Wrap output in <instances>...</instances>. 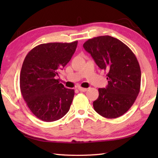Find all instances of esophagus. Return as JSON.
Listing matches in <instances>:
<instances>
[{
	"mask_svg": "<svg viewBox=\"0 0 158 158\" xmlns=\"http://www.w3.org/2000/svg\"><path fill=\"white\" fill-rule=\"evenodd\" d=\"M78 90L79 91H81V92H85L87 91V89H85V88H81V87H79L78 88Z\"/></svg>",
	"mask_w": 158,
	"mask_h": 158,
	"instance_id": "esophagus-1",
	"label": "esophagus"
}]
</instances>
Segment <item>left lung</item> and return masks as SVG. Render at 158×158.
Listing matches in <instances>:
<instances>
[{
    "label": "left lung",
    "instance_id": "8db88e82",
    "mask_svg": "<svg viewBox=\"0 0 158 158\" xmlns=\"http://www.w3.org/2000/svg\"><path fill=\"white\" fill-rule=\"evenodd\" d=\"M83 47L99 68L108 72V85L98 89L99 97L93 102L95 111L106 118L121 116L132 106L140 90L137 58L126 44L109 35L89 39Z\"/></svg>",
    "mask_w": 158,
    "mask_h": 158
}]
</instances>
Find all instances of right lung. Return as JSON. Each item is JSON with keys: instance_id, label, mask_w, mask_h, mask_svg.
<instances>
[{"instance_id": "right-lung-1", "label": "right lung", "mask_w": 158, "mask_h": 158, "mask_svg": "<svg viewBox=\"0 0 158 158\" xmlns=\"http://www.w3.org/2000/svg\"><path fill=\"white\" fill-rule=\"evenodd\" d=\"M77 42L37 45L23 60L20 73L21 95L32 113L42 121L59 120L70 108L74 90L59 84L56 77L70 60Z\"/></svg>"}]
</instances>
